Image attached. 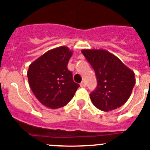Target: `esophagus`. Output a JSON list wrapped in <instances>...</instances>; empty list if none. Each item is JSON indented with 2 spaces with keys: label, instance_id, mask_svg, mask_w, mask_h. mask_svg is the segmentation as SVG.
<instances>
[{
  "label": "esophagus",
  "instance_id": "esophagus-1",
  "mask_svg": "<svg viewBox=\"0 0 150 150\" xmlns=\"http://www.w3.org/2000/svg\"><path fill=\"white\" fill-rule=\"evenodd\" d=\"M80 86H81V87H83V88H84V87H86V83L84 81H83L81 83H80Z\"/></svg>",
  "mask_w": 150,
  "mask_h": 150
}]
</instances>
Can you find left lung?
<instances>
[{
  "label": "left lung",
  "instance_id": "8db88e82",
  "mask_svg": "<svg viewBox=\"0 0 150 150\" xmlns=\"http://www.w3.org/2000/svg\"><path fill=\"white\" fill-rule=\"evenodd\" d=\"M81 52L96 76V89L90 94L93 104L104 112L120 108L128 100L135 85L134 71L106 50L83 49Z\"/></svg>",
  "mask_w": 150,
  "mask_h": 150
}]
</instances>
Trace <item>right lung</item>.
Instances as JSON below:
<instances>
[{
  "label": "right lung",
  "instance_id": "right-lung-1",
  "mask_svg": "<svg viewBox=\"0 0 150 150\" xmlns=\"http://www.w3.org/2000/svg\"><path fill=\"white\" fill-rule=\"evenodd\" d=\"M73 52L66 46L49 50L29 65V86L39 102L49 108L66 105L80 85L73 80L67 64Z\"/></svg>",
  "mask_w": 150,
  "mask_h": 150
}]
</instances>
